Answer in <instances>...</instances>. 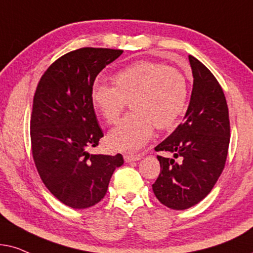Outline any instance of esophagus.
<instances>
[{"label":"esophagus","mask_w":253,"mask_h":253,"mask_svg":"<svg viewBox=\"0 0 253 253\" xmlns=\"http://www.w3.org/2000/svg\"><path fill=\"white\" fill-rule=\"evenodd\" d=\"M142 158V155H132V154H126L124 156V160L126 163H130V162H136L140 161Z\"/></svg>","instance_id":"obj_1"}]
</instances>
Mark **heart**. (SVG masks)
<instances>
[{
  "mask_svg": "<svg viewBox=\"0 0 253 253\" xmlns=\"http://www.w3.org/2000/svg\"><path fill=\"white\" fill-rule=\"evenodd\" d=\"M187 84L176 68L160 62L139 61L113 76V86L96 84L91 103L107 124H116L129 102L133 112L120 121L107 136L110 147L136 151L153 136L154 127H173L186 109Z\"/></svg>",
  "mask_w": 253,
  "mask_h": 253,
  "instance_id": "1",
  "label": "heart"
}]
</instances>
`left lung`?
I'll use <instances>...</instances> for the list:
<instances>
[{"mask_svg":"<svg viewBox=\"0 0 253 253\" xmlns=\"http://www.w3.org/2000/svg\"><path fill=\"white\" fill-rule=\"evenodd\" d=\"M193 87L184 123L155 148L174 158L157 156L161 172L153 191L171 210H187L206 198L223 171L230 141L227 100L206 66L188 55Z\"/></svg>","mask_w":253,"mask_h":253,"instance_id":"1","label":"left lung"}]
</instances>
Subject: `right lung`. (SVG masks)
Segmentation results:
<instances>
[{
  "label": "right lung",
  "mask_w": 253,
  "mask_h": 253,
  "mask_svg": "<svg viewBox=\"0 0 253 253\" xmlns=\"http://www.w3.org/2000/svg\"><path fill=\"white\" fill-rule=\"evenodd\" d=\"M124 50L85 47L56 60L37 86L31 114L32 155L42 183L75 210L99 203L121 154L92 155L103 137L91 103L96 77Z\"/></svg>",
  "instance_id": "add662e5"
}]
</instances>
